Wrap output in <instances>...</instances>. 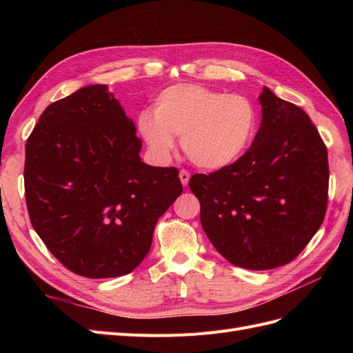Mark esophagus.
I'll return each instance as SVG.
<instances>
[{
    "instance_id": "1",
    "label": "esophagus",
    "mask_w": 353,
    "mask_h": 353,
    "mask_svg": "<svg viewBox=\"0 0 353 353\" xmlns=\"http://www.w3.org/2000/svg\"><path fill=\"white\" fill-rule=\"evenodd\" d=\"M179 179H181V184L183 185H187L188 184V181H190V174L187 172V170H181L179 172Z\"/></svg>"
}]
</instances>
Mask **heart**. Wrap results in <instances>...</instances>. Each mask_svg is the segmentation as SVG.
<instances>
[{
  "instance_id": "1",
  "label": "heart",
  "mask_w": 353,
  "mask_h": 353,
  "mask_svg": "<svg viewBox=\"0 0 353 353\" xmlns=\"http://www.w3.org/2000/svg\"><path fill=\"white\" fill-rule=\"evenodd\" d=\"M137 130L154 157L169 159L175 135H181V147L191 162L216 170L248 152L258 130V112L244 95L175 83L156 95L153 114H138Z\"/></svg>"
}]
</instances>
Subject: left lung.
<instances>
[{
  "instance_id": "left-lung-1",
  "label": "left lung",
  "mask_w": 353,
  "mask_h": 353,
  "mask_svg": "<svg viewBox=\"0 0 353 353\" xmlns=\"http://www.w3.org/2000/svg\"><path fill=\"white\" fill-rule=\"evenodd\" d=\"M262 122L236 163L190 178L200 222L232 265L263 271L292 262L321 227L327 147L309 116L263 87Z\"/></svg>"
}]
</instances>
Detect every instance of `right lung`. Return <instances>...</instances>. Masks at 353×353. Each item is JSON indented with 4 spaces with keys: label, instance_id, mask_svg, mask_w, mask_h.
I'll return each instance as SVG.
<instances>
[{
    "label": "right lung",
    "instance_id": "obj_1",
    "mask_svg": "<svg viewBox=\"0 0 353 353\" xmlns=\"http://www.w3.org/2000/svg\"><path fill=\"white\" fill-rule=\"evenodd\" d=\"M135 125L108 85L51 103L26 141L30 223L72 272H132L152 248L159 218L183 193L176 168L140 157Z\"/></svg>",
    "mask_w": 353,
    "mask_h": 353
}]
</instances>
